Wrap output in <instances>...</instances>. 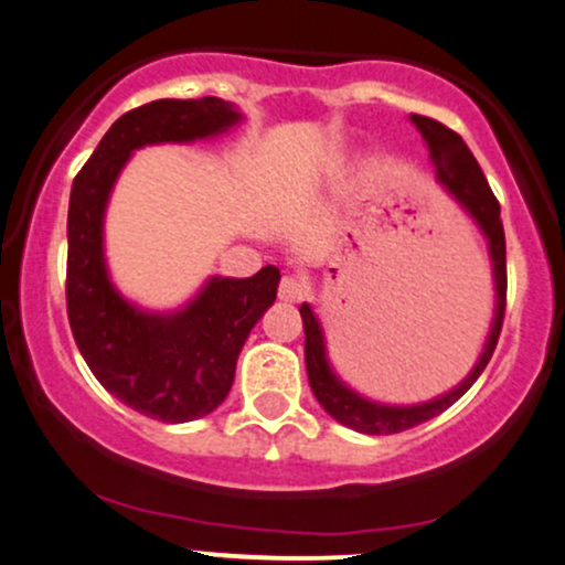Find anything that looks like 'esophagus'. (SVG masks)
<instances>
[{"label": "esophagus", "instance_id": "1", "mask_svg": "<svg viewBox=\"0 0 565 565\" xmlns=\"http://www.w3.org/2000/svg\"><path fill=\"white\" fill-rule=\"evenodd\" d=\"M305 284L297 276H284L278 284V300L284 302H302L305 300Z\"/></svg>", "mask_w": 565, "mask_h": 565}]
</instances>
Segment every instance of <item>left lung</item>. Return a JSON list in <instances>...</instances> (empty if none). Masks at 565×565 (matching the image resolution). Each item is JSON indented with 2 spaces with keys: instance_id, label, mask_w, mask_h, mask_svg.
<instances>
[{
  "instance_id": "1",
  "label": "left lung",
  "mask_w": 565,
  "mask_h": 565,
  "mask_svg": "<svg viewBox=\"0 0 565 565\" xmlns=\"http://www.w3.org/2000/svg\"><path fill=\"white\" fill-rule=\"evenodd\" d=\"M413 124L418 126V131L424 134L426 141H429L434 168H437V179L450 189L455 200H458L468 213L477 217L481 231L487 234L489 255H492V263H494L498 310H494L492 334H489L487 348L481 352V360L463 384L455 386V390L447 392L445 397L431 399V403L411 405V407H390V405L371 403V399H363L360 394L348 390V386L339 382L334 371L329 369V360H326L321 326H318L316 316H312L310 305H302L300 316L305 326V365H308L310 390L331 418H337L339 424L350 426V429L363 431V434H397V431L413 429V426L426 424L429 418L439 416V413H445L447 407L458 403V399L463 397V394L473 386V382L481 376V371L487 369L489 358H492L494 348H498L502 318H505V297H508L505 231H502L498 196H494L492 189H489L477 158H473L471 149L466 147V141L460 139V134H455L452 128L439 124V120L426 118V115H413Z\"/></svg>"
}]
</instances>
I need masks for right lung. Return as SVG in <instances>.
I'll return each mask as SVG.
<instances>
[{
	"label": "right lung",
	"mask_w": 565,
	"mask_h": 565,
	"mask_svg": "<svg viewBox=\"0 0 565 565\" xmlns=\"http://www.w3.org/2000/svg\"><path fill=\"white\" fill-rule=\"evenodd\" d=\"M236 120L217 97L154 99L120 115L73 179L65 278L73 339L107 392L162 424L202 418L226 399L244 339L274 305L281 274L265 265L249 278H213L186 310L149 316L107 278L102 215L136 147L202 139Z\"/></svg>",
	"instance_id": "obj_1"
}]
</instances>
